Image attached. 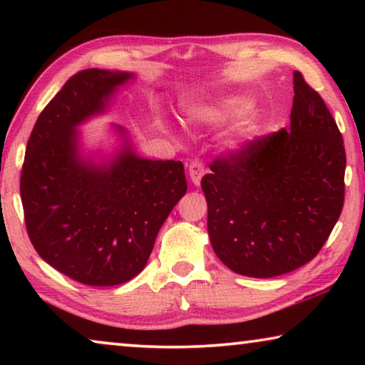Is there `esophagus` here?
<instances>
[{"instance_id": "esophagus-1", "label": "esophagus", "mask_w": 365, "mask_h": 365, "mask_svg": "<svg viewBox=\"0 0 365 365\" xmlns=\"http://www.w3.org/2000/svg\"><path fill=\"white\" fill-rule=\"evenodd\" d=\"M188 172H190L191 182H193L195 187H197V185L201 183L202 175H205V164H202L201 160H197V159L191 160L190 168H188Z\"/></svg>"}]
</instances>
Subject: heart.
<instances>
[{
	"label": "heart",
	"mask_w": 365,
	"mask_h": 365,
	"mask_svg": "<svg viewBox=\"0 0 365 365\" xmlns=\"http://www.w3.org/2000/svg\"><path fill=\"white\" fill-rule=\"evenodd\" d=\"M255 109L252 98L240 93L220 96L211 103H197L185 108V115L190 123L207 127H224L245 119ZM261 135V120L256 115H251L243 120L227 140V148L230 151H245Z\"/></svg>",
	"instance_id": "1"
}]
</instances>
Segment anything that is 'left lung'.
Listing matches in <instances>:
<instances>
[{
  "instance_id": "obj_1",
  "label": "left lung",
  "mask_w": 365,
  "mask_h": 365,
  "mask_svg": "<svg viewBox=\"0 0 365 365\" xmlns=\"http://www.w3.org/2000/svg\"><path fill=\"white\" fill-rule=\"evenodd\" d=\"M289 128L211 164L207 233L235 274L270 279L317 256L341 214L346 154L317 91L293 72Z\"/></svg>"
}]
</instances>
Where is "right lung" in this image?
Returning <instances> with one entry per match:
<instances>
[{"mask_svg": "<svg viewBox=\"0 0 365 365\" xmlns=\"http://www.w3.org/2000/svg\"><path fill=\"white\" fill-rule=\"evenodd\" d=\"M133 72L86 69L41 110L21 175L29 238L43 261L83 285L137 277L160 227L187 193L180 160H151L122 125H109L114 151H86L80 125L103 115Z\"/></svg>", "mask_w": 365, "mask_h": 365, "instance_id": "add662e5", "label": "right lung"}]
</instances>
